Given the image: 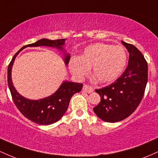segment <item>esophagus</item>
Masks as SVG:
<instances>
[{"instance_id": "obj_1", "label": "esophagus", "mask_w": 158, "mask_h": 158, "mask_svg": "<svg viewBox=\"0 0 158 158\" xmlns=\"http://www.w3.org/2000/svg\"><path fill=\"white\" fill-rule=\"evenodd\" d=\"M82 90H84L85 92H86V93H88V94L92 93V92L94 91L93 87L90 86L89 85H84Z\"/></svg>"}]
</instances>
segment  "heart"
I'll return each mask as SVG.
<instances>
[{"mask_svg":"<svg viewBox=\"0 0 158 158\" xmlns=\"http://www.w3.org/2000/svg\"><path fill=\"white\" fill-rule=\"evenodd\" d=\"M127 54L122 46L97 43L88 46L80 57H73L69 69L76 77H84L93 69L94 77L102 83L117 79L126 68Z\"/></svg>","mask_w":158,"mask_h":158,"instance_id":"1","label":"heart"}]
</instances>
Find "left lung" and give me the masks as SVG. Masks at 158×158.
Instances as JSON below:
<instances>
[{
	"instance_id": "left-lung-1",
	"label": "left lung",
	"mask_w": 158,
	"mask_h": 158,
	"mask_svg": "<svg viewBox=\"0 0 158 158\" xmlns=\"http://www.w3.org/2000/svg\"><path fill=\"white\" fill-rule=\"evenodd\" d=\"M129 52L128 66L114 83L95 91L101 101L94 111L102 120L116 123L129 117L142 100L148 80V64L133 44L122 41Z\"/></svg>"
}]
</instances>
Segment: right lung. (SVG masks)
Instances as JSON below:
<instances>
[{"label":"right lung","mask_w":158,"mask_h":158,"mask_svg":"<svg viewBox=\"0 0 158 158\" xmlns=\"http://www.w3.org/2000/svg\"><path fill=\"white\" fill-rule=\"evenodd\" d=\"M64 39L57 40L40 39L33 44L23 46L15 54L8 66L7 81L12 100L19 111L32 122L39 125H50L57 122L64 115L68 109L70 99L75 94L81 91L83 85L81 83H75L71 81H64L59 88L50 97L39 100H30L23 97L16 91L14 88L11 77V70L15 57L20 51L27 47L48 46L63 50ZM70 55L65 54L64 62L68 64L70 61Z\"/></svg>","instance_id":"right-lung-1"}]
</instances>
